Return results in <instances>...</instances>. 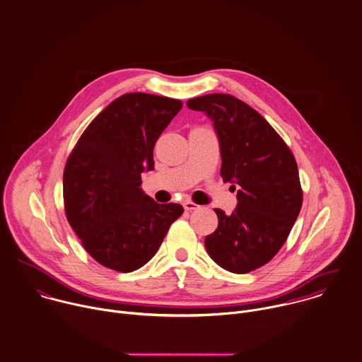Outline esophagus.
<instances>
[{
  "label": "esophagus",
  "mask_w": 362,
  "mask_h": 362,
  "mask_svg": "<svg viewBox=\"0 0 362 362\" xmlns=\"http://www.w3.org/2000/svg\"><path fill=\"white\" fill-rule=\"evenodd\" d=\"M183 207H185V210H186V211H193V210L200 209V206H199V204H196V203H193V202H189V200L183 203Z\"/></svg>",
  "instance_id": "1"
}]
</instances>
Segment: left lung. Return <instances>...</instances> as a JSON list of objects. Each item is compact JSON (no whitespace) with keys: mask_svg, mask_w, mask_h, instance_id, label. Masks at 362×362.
Returning a JSON list of instances; mask_svg holds the SVG:
<instances>
[{"mask_svg":"<svg viewBox=\"0 0 362 362\" xmlns=\"http://www.w3.org/2000/svg\"><path fill=\"white\" fill-rule=\"evenodd\" d=\"M213 121L221 148L224 183H233L238 204L231 216L214 209L217 230L204 240L211 259L234 274L268 264L282 248L300 213L303 190L296 159L272 125L230 94L187 101Z\"/></svg>","mask_w":362,"mask_h":362,"instance_id":"left-lung-1","label":"left lung"}]
</instances>
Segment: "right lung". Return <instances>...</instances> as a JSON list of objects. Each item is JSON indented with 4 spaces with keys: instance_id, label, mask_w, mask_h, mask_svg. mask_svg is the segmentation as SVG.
I'll list each match as a JSON object with an SVG mask.
<instances>
[{
    "instance_id": "1",
    "label": "right lung",
    "mask_w": 362,
    "mask_h": 362,
    "mask_svg": "<svg viewBox=\"0 0 362 362\" xmlns=\"http://www.w3.org/2000/svg\"><path fill=\"white\" fill-rule=\"evenodd\" d=\"M182 105L169 97L127 93L88 124L67 158V221L105 268L127 274L144 267L183 214L180 204H158L139 187L141 173L153 169L155 142Z\"/></svg>"
}]
</instances>
